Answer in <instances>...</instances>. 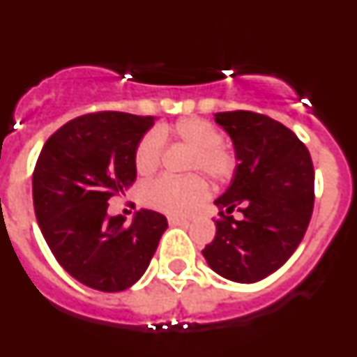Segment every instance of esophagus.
I'll list each match as a JSON object with an SVG mask.
<instances>
[{"instance_id":"esophagus-1","label":"esophagus","mask_w":357,"mask_h":357,"mask_svg":"<svg viewBox=\"0 0 357 357\" xmlns=\"http://www.w3.org/2000/svg\"><path fill=\"white\" fill-rule=\"evenodd\" d=\"M168 222H169V225H182V227L189 225L188 220H184V218H176V216H169Z\"/></svg>"}]
</instances>
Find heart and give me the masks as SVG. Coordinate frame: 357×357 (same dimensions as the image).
<instances>
[{"mask_svg": "<svg viewBox=\"0 0 357 357\" xmlns=\"http://www.w3.org/2000/svg\"><path fill=\"white\" fill-rule=\"evenodd\" d=\"M173 139L193 150L189 159V169H200L211 181H227L234 172V155L222 144V134L214 125L200 118H184L172 128H159L148 132L135 148V168L141 175H148L157 168L162 151V137ZM206 184L200 176L164 175L143 188V200L146 206L168 214H185L206 198Z\"/></svg>", "mask_w": 357, "mask_h": 357, "instance_id": "b5f03b06", "label": "heart"}]
</instances>
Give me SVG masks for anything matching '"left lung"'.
Wrapping results in <instances>:
<instances>
[{
    "label": "left lung",
    "mask_w": 357,
    "mask_h": 357,
    "mask_svg": "<svg viewBox=\"0 0 357 357\" xmlns=\"http://www.w3.org/2000/svg\"><path fill=\"white\" fill-rule=\"evenodd\" d=\"M236 168L214 200L222 220L202 254L213 272L252 284L277 272L301 245L313 214L314 169L307 148L282 123L248 110L218 112ZM242 216L236 220L231 211Z\"/></svg>",
    "instance_id": "8db88e82"
}]
</instances>
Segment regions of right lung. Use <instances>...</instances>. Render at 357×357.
<instances>
[{
	"label": "right lung",
	"mask_w": 357,
	"mask_h": 357,
	"mask_svg": "<svg viewBox=\"0 0 357 357\" xmlns=\"http://www.w3.org/2000/svg\"><path fill=\"white\" fill-rule=\"evenodd\" d=\"M155 119L85 114L66 123L40 150L31 181L37 223L59 264L87 288L114 293L135 284L168 229L155 211H137L130 225L107 213L110 198L134 184L135 148Z\"/></svg>",
	"instance_id": "1"
}]
</instances>
